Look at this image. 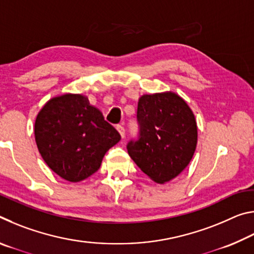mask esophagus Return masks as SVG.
I'll use <instances>...</instances> for the list:
<instances>
[{"mask_svg": "<svg viewBox=\"0 0 254 254\" xmlns=\"http://www.w3.org/2000/svg\"><path fill=\"white\" fill-rule=\"evenodd\" d=\"M117 130L119 131L120 135H121V137L123 139L124 135H126V128H124L123 126H117Z\"/></svg>", "mask_w": 254, "mask_h": 254, "instance_id": "obj_1", "label": "esophagus"}]
</instances>
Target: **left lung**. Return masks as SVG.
<instances>
[{"mask_svg": "<svg viewBox=\"0 0 254 254\" xmlns=\"http://www.w3.org/2000/svg\"><path fill=\"white\" fill-rule=\"evenodd\" d=\"M137 139L127 149L153 182L165 184L190 162L197 144V124L187 103L167 92L143 95L137 103Z\"/></svg>", "mask_w": 254, "mask_h": 254, "instance_id": "8db88e82", "label": "left lung"}]
</instances>
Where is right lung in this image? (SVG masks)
Wrapping results in <instances>:
<instances>
[{"mask_svg":"<svg viewBox=\"0 0 254 254\" xmlns=\"http://www.w3.org/2000/svg\"><path fill=\"white\" fill-rule=\"evenodd\" d=\"M34 136L49 168L71 183L96 173L105 153L121 140L101 111L79 94L47 102L36 119Z\"/></svg>","mask_w":254,"mask_h":254,"instance_id":"1","label":"right lung"}]
</instances>
